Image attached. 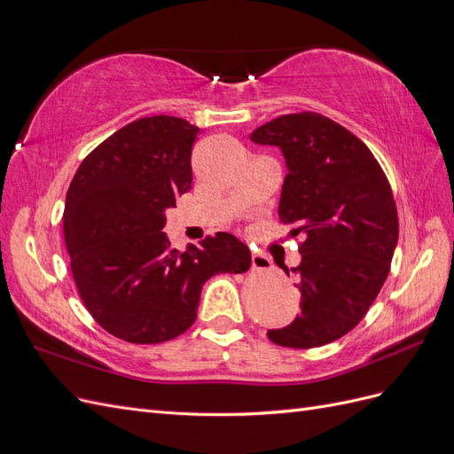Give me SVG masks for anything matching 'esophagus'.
Instances as JSON below:
<instances>
[{"instance_id":"34e87169","label":"esophagus","mask_w":454,"mask_h":454,"mask_svg":"<svg viewBox=\"0 0 454 454\" xmlns=\"http://www.w3.org/2000/svg\"><path fill=\"white\" fill-rule=\"evenodd\" d=\"M272 267V261L261 252L252 254V269L254 270H269Z\"/></svg>"}]
</instances>
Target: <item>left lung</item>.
Here are the masks:
<instances>
[{
    "mask_svg": "<svg viewBox=\"0 0 454 454\" xmlns=\"http://www.w3.org/2000/svg\"><path fill=\"white\" fill-rule=\"evenodd\" d=\"M282 151L287 174L278 215L301 235L294 272L301 312L269 329L280 347L314 348L358 325L388 277L397 244V212L390 184L369 147L320 114H290L250 134Z\"/></svg>",
    "mask_w": 454,
    "mask_h": 454,
    "instance_id": "left-lung-1",
    "label": "left lung"
}]
</instances>
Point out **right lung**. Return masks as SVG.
I'll return each instance as SVG.
<instances>
[{
	"label": "right lung",
	"mask_w": 454,
	"mask_h": 454,
	"mask_svg": "<svg viewBox=\"0 0 454 454\" xmlns=\"http://www.w3.org/2000/svg\"><path fill=\"white\" fill-rule=\"evenodd\" d=\"M197 132L170 115L132 121L81 162L67 189L64 240L79 295L107 333L136 345L187 332L204 282L252 263L248 246L231 232L185 252L162 232L164 212L193 182Z\"/></svg>",
	"instance_id": "right-lung-1"
}]
</instances>
